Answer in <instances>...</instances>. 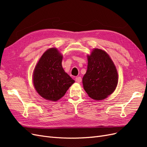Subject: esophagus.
Returning <instances> with one entry per match:
<instances>
[{
	"label": "esophagus",
	"instance_id": "esophagus-1",
	"mask_svg": "<svg viewBox=\"0 0 147 147\" xmlns=\"http://www.w3.org/2000/svg\"><path fill=\"white\" fill-rule=\"evenodd\" d=\"M82 80V77H77L76 78H75V81H76L78 83H81Z\"/></svg>",
	"mask_w": 147,
	"mask_h": 147
}]
</instances>
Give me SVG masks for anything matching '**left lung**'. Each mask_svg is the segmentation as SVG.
<instances>
[{
  "instance_id": "8db88e82",
  "label": "left lung",
  "mask_w": 147,
  "mask_h": 147,
  "mask_svg": "<svg viewBox=\"0 0 147 147\" xmlns=\"http://www.w3.org/2000/svg\"><path fill=\"white\" fill-rule=\"evenodd\" d=\"M88 69L83 77L84 90L91 98L102 100L115 91L118 84L117 70L105 51L96 48L88 56Z\"/></svg>"
}]
</instances>
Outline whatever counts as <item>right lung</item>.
Here are the masks:
<instances>
[{"label":"right lung","mask_w":147,"mask_h":147,"mask_svg":"<svg viewBox=\"0 0 147 147\" xmlns=\"http://www.w3.org/2000/svg\"><path fill=\"white\" fill-rule=\"evenodd\" d=\"M62 56L56 48L48 49L35 66L33 82L35 90L44 99L56 101L64 96L75 80L64 72Z\"/></svg>","instance_id":"1"}]
</instances>
